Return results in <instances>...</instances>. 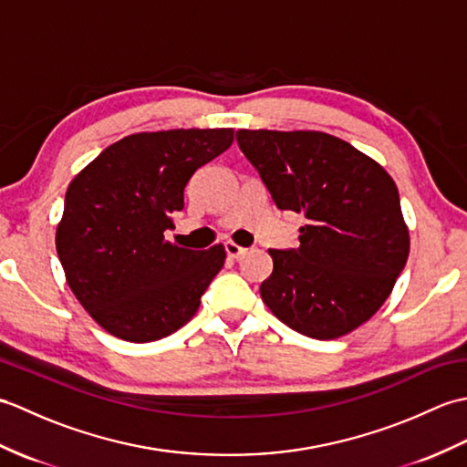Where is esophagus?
Listing matches in <instances>:
<instances>
[{
	"label": "esophagus",
	"mask_w": 467,
	"mask_h": 467,
	"mask_svg": "<svg viewBox=\"0 0 467 467\" xmlns=\"http://www.w3.org/2000/svg\"><path fill=\"white\" fill-rule=\"evenodd\" d=\"M224 251H226L228 259H241V256L246 253V249H243V246H239V244H234L233 241L224 243Z\"/></svg>",
	"instance_id": "obj_1"
}]
</instances>
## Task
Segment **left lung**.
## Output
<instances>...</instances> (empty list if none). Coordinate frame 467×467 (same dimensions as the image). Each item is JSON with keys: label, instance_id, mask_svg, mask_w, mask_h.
<instances>
[{"label": "left lung", "instance_id": "8db88e82", "mask_svg": "<svg viewBox=\"0 0 467 467\" xmlns=\"http://www.w3.org/2000/svg\"><path fill=\"white\" fill-rule=\"evenodd\" d=\"M236 142L276 208L301 213L299 249L276 251L261 296L313 339L357 329L385 303L410 254L393 178L325 132L239 130Z\"/></svg>", "mask_w": 467, "mask_h": 467}]
</instances>
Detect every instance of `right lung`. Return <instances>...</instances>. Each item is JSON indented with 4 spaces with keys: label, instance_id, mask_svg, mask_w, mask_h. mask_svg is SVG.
<instances>
[{
    "label": "right lung",
    "instance_id": "1",
    "mask_svg": "<svg viewBox=\"0 0 467 467\" xmlns=\"http://www.w3.org/2000/svg\"><path fill=\"white\" fill-rule=\"evenodd\" d=\"M233 128L126 136L67 186L56 249L69 289L94 321L124 341L162 339L191 321L224 265L164 241L198 168L233 144Z\"/></svg>",
    "mask_w": 467,
    "mask_h": 467
}]
</instances>
